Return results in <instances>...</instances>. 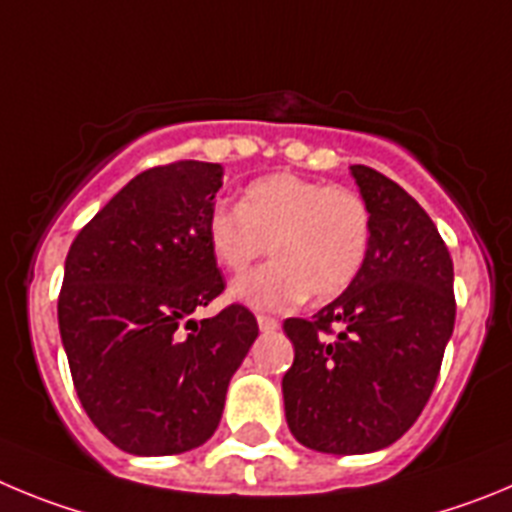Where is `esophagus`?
<instances>
[{
	"mask_svg": "<svg viewBox=\"0 0 512 512\" xmlns=\"http://www.w3.org/2000/svg\"><path fill=\"white\" fill-rule=\"evenodd\" d=\"M257 326H260V331H275L278 329V319H273V316H265V313H260V316H257Z\"/></svg>",
	"mask_w": 512,
	"mask_h": 512,
	"instance_id": "1",
	"label": "esophagus"
}]
</instances>
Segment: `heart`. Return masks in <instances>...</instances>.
<instances>
[{"label":"heart","instance_id":"obj_1","mask_svg":"<svg viewBox=\"0 0 512 512\" xmlns=\"http://www.w3.org/2000/svg\"><path fill=\"white\" fill-rule=\"evenodd\" d=\"M211 255L239 273L265 255L275 260L232 283V301L285 311L303 298L329 301L354 283L372 242V214L352 188L273 173L257 178L239 206L216 204L206 222Z\"/></svg>","mask_w":512,"mask_h":512}]
</instances>
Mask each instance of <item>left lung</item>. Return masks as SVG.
Masks as SVG:
<instances>
[{
	"instance_id": "1",
	"label": "left lung",
	"mask_w": 512,
	"mask_h": 512,
	"mask_svg": "<svg viewBox=\"0 0 512 512\" xmlns=\"http://www.w3.org/2000/svg\"><path fill=\"white\" fill-rule=\"evenodd\" d=\"M372 214V242L354 283L311 319H288L296 357L283 377L285 421L303 446L370 454L421 416L454 331V265L413 196L352 165Z\"/></svg>"
}]
</instances>
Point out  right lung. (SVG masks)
Instances as JSON below:
<instances>
[{
	"label": "right lung",
	"mask_w": 512,
	"mask_h": 512,
	"mask_svg": "<svg viewBox=\"0 0 512 512\" xmlns=\"http://www.w3.org/2000/svg\"><path fill=\"white\" fill-rule=\"evenodd\" d=\"M219 163L178 160L132 178L73 239L58 326L84 411L114 446L168 457L211 439L257 339L245 306L191 319L224 290L206 222Z\"/></svg>",
	"instance_id": "1"
}]
</instances>
